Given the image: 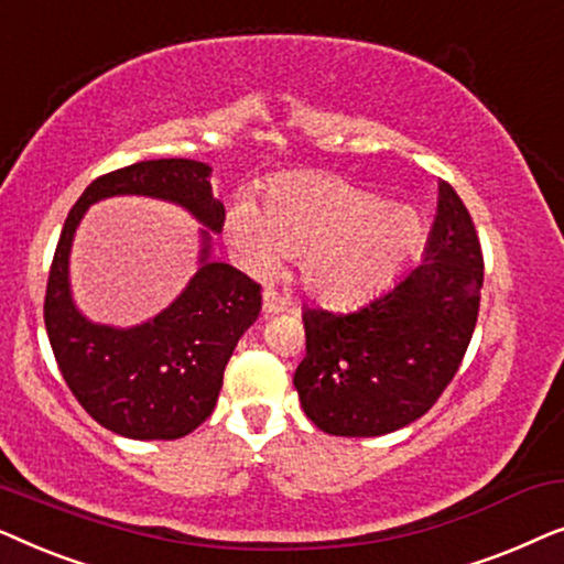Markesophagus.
<instances>
[{"mask_svg": "<svg viewBox=\"0 0 564 564\" xmlns=\"http://www.w3.org/2000/svg\"><path fill=\"white\" fill-rule=\"evenodd\" d=\"M288 303H284V297L276 295L274 290H267L264 292V313H282Z\"/></svg>", "mask_w": 564, "mask_h": 564, "instance_id": "34e87169", "label": "esophagus"}]
</instances>
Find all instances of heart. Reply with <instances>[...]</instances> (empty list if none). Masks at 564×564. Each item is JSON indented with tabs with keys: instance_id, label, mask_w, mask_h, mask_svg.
Masks as SVG:
<instances>
[{
	"instance_id": "1",
	"label": "heart",
	"mask_w": 564,
	"mask_h": 564,
	"mask_svg": "<svg viewBox=\"0 0 564 564\" xmlns=\"http://www.w3.org/2000/svg\"><path fill=\"white\" fill-rule=\"evenodd\" d=\"M419 236L411 207L382 205L330 174L284 176L269 187L264 210L243 197L228 213V241L253 274L274 272L284 253L300 257L305 290L338 305L380 290Z\"/></svg>"
}]
</instances>
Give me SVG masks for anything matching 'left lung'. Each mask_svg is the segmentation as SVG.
<instances>
[{
	"label": "left lung",
	"mask_w": 564,
	"mask_h": 564,
	"mask_svg": "<svg viewBox=\"0 0 564 564\" xmlns=\"http://www.w3.org/2000/svg\"><path fill=\"white\" fill-rule=\"evenodd\" d=\"M482 267L475 223L442 182L419 269L357 311H303L295 388L307 419L334 436H382L429 413L465 359Z\"/></svg>",
	"instance_id": "left-lung-1"
}]
</instances>
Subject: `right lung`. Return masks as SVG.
<instances>
[{
    "mask_svg": "<svg viewBox=\"0 0 564 564\" xmlns=\"http://www.w3.org/2000/svg\"><path fill=\"white\" fill-rule=\"evenodd\" d=\"M213 169L192 159H156L115 169L84 189L61 230L45 288L43 318L53 357L79 405L99 426L128 438H180L205 423L218 403L223 372L238 338L261 311V284L241 269L210 261L203 230V267L156 318L120 330L89 323L68 292V251L82 215L97 199L145 195L176 203L220 230Z\"/></svg>",
    "mask_w": 564,
    "mask_h": 564,
    "instance_id": "1",
    "label": "right lung"
}]
</instances>
